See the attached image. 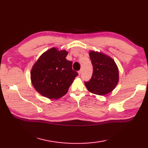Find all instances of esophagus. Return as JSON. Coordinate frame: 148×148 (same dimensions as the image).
<instances>
[{"mask_svg": "<svg viewBox=\"0 0 148 148\" xmlns=\"http://www.w3.org/2000/svg\"><path fill=\"white\" fill-rule=\"evenodd\" d=\"M81 73H82V70H81H81H79V71H78V74H79V75H80Z\"/></svg>", "mask_w": 148, "mask_h": 148, "instance_id": "1", "label": "esophagus"}]
</instances>
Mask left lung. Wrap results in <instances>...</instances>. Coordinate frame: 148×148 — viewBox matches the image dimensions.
I'll return each instance as SVG.
<instances>
[{
    "instance_id": "8db88e82",
    "label": "left lung",
    "mask_w": 148,
    "mask_h": 148,
    "mask_svg": "<svg viewBox=\"0 0 148 148\" xmlns=\"http://www.w3.org/2000/svg\"><path fill=\"white\" fill-rule=\"evenodd\" d=\"M93 65V74L90 81L84 82L89 92L104 95L114 89L119 81V71L114 60L98 51L89 53Z\"/></svg>"
}]
</instances>
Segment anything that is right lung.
<instances>
[{
	"mask_svg": "<svg viewBox=\"0 0 148 148\" xmlns=\"http://www.w3.org/2000/svg\"><path fill=\"white\" fill-rule=\"evenodd\" d=\"M68 52L55 48L41 55L32 67L30 78L34 88L40 95L57 99L67 93L78 74L72 70V62L66 59Z\"/></svg>",
	"mask_w": 148,
	"mask_h": 148,
	"instance_id": "add662e5",
	"label": "right lung"
}]
</instances>
